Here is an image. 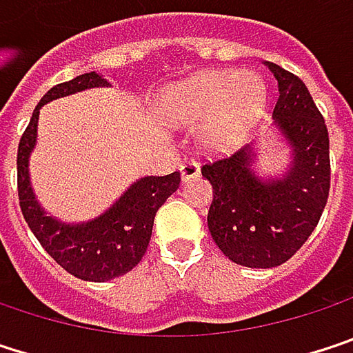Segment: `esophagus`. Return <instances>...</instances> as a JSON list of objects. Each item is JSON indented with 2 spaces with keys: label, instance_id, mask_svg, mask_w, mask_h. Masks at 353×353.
Here are the masks:
<instances>
[{
  "label": "esophagus",
  "instance_id": "obj_1",
  "mask_svg": "<svg viewBox=\"0 0 353 353\" xmlns=\"http://www.w3.org/2000/svg\"><path fill=\"white\" fill-rule=\"evenodd\" d=\"M179 170H181V179H183V181H190V179L200 176V165H198V161H183Z\"/></svg>",
  "mask_w": 353,
  "mask_h": 353
}]
</instances>
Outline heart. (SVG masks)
Returning <instances> with one entry per match:
<instances>
[{
    "label": "heart",
    "mask_w": 353,
    "mask_h": 353,
    "mask_svg": "<svg viewBox=\"0 0 353 353\" xmlns=\"http://www.w3.org/2000/svg\"><path fill=\"white\" fill-rule=\"evenodd\" d=\"M265 104V85L253 73L206 71L172 85L161 114L176 124H200V141L212 149L237 145Z\"/></svg>",
    "instance_id": "heart-1"
}]
</instances>
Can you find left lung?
Wrapping results in <instances>:
<instances>
[{
  "label": "left lung",
  "mask_w": 353,
  "mask_h": 353,
  "mask_svg": "<svg viewBox=\"0 0 353 353\" xmlns=\"http://www.w3.org/2000/svg\"><path fill=\"white\" fill-rule=\"evenodd\" d=\"M278 79L274 118L292 145V168L261 181L249 170L251 149L202 165L212 185L208 229L219 249L247 268L288 261L315 231L331 185L329 132L307 85L294 73L265 63Z\"/></svg>",
  "instance_id": "left-lung-1"
}]
</instances>
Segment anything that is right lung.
I'll list each match as a JSON object with an SVG mask.
<instances>
[{
  "label": "right lung",
  "instance_id": "add662e5",
  "mask_svg": "<svg viewBox=\"0 0 353 353\" xmlns=\"http://www.w3.org/2000/svg\"><path fill=\"white\" fill-rule=\"evenodd\" d=\"M96 85H106V81L92 71L54 85L42 96L18 145V200L30 231L63 270L88 282H106L130 272L143 259L151 241L155 214L179 188L181 177L179 172L141 177L108 212L85 225H65L42 212L28 176V157L36 143L38 112L54 98Z\"/></svg>",
  "mask_w": 353,
  "mask_h": 353
}]
</instances>
